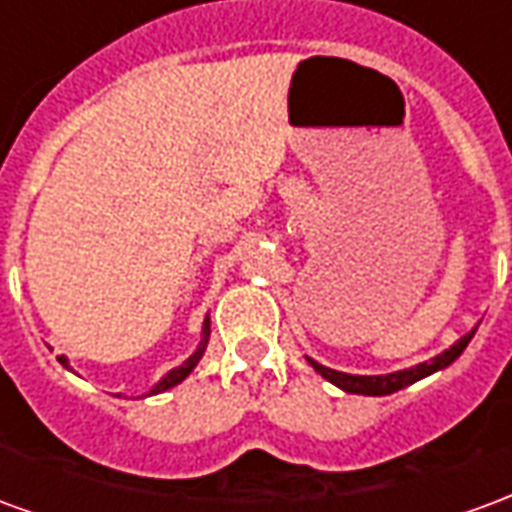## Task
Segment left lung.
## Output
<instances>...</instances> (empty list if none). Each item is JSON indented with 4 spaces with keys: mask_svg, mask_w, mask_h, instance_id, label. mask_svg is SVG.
<instances>
[{
    "mask_svg": "<svg viewBox=\"0 0 512 512\" xmlns=\"http://www.w3.org/2000/svg\"><path fill=\"white\" fill-rule=\"evenodd\" d=\"M477 329H472L469 334H463L461 340L455 345H450L444 354L433 356L428 362H422L417 367H408V370H397V373H386V376H351V373H340V370H332V367H323L318 365L315 359L307 356V362H310L318 373H321L326 381H332L334 386H340L343 392H351V395H373V397H381V395H392L397 389H403V386L414 384L419 378L430 376V373H436V370H444V367H450L458 356L463 354V348L469 345V340L474 337Z\"/></svg>",
    "mask_w": 512,
    "mask_h": 512,
    "instance_id": "obj_1",
    "label": "left lung"
}]
</instances>
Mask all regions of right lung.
Here are the masks:
<instances>
[{"mask_svg":"<svg viewBox=\"0 0 512 512\" xmlns=\"http://www.w3.org/2000/svg\"><path fill=\"white\" fill-rule=\"evenodd\" d=\"M208 334H211V318H205V323H202L200 348H197V351H194V354H191L189 359L183 362V365L175 367V370H169L167 376L161 378V381H158V384L153 386V389H150L147 395H158V392H167V389H172V386H178L180 381H183V378L189 376L191 370L197 367V362H200V359H202V354H205V345H208ZM57 359H60V365L68 367V359H65V356H57ZM68 370H71V367H68Z\"/></svg>","mask_w":512,"mask_h":512,"instance_id":"obj_1","label":"right lung"}]
</instances>
